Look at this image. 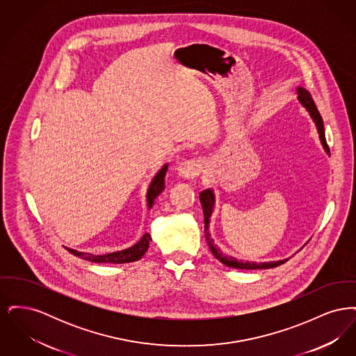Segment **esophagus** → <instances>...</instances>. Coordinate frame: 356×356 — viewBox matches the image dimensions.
Returning <instances> with one entry per match:
<instances>
[{
	"instance_id": "obj_1",
	"label": "esophagus",
	"mask_w": 356,
	"mask_h": 356,
	"mask_svg": "<svg viewBox=\"0 0 356 356\" xmlns=\"http://www.w3.org/2000/svg\"><path fill=\"white\" fill-rule=\"evenodd\" d=\"M177 170H179V175L184 179H195L202 172V163L199 160L191 159V160H186L184 163H181Z\"/></svg>"
}]
</instances>
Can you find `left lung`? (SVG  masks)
<instances>
[{
  "instance_id": "obj_1",
  "label": "left lung",
  "mask_w": 356,
  "mask_h": 356,
  "mask_svg": "<svg viewBox=\"0 0 356 356\" xmlns=\"http://www.w3.org/2000/svg\"><path fill=\"white\" fill-rule=\"evenodd\" d=\"M298 92H299V96H298L299 102L305 105V109L309 112L311 118L314 119L316 127H318V132H319V136H321L324 149L330 153V148H328V144L325 141V135H324V125H323L322 116H321L315 102L312 100V96L309 95L308 90H305V88H298ZM200 203H202V207H203L204 236H205V240H207L212 254H215L216 259H219L224 266L231 267V268H238V270H267V268H273V267H277L280 264H284L287 261V260H279V261H270V263H260L259 264V263H250V261H240V260H236L235 257L222 254L220 250L213 244L212 238L209 237V234H208L209 216L212 213V208H213V203H215V197H213V193H212L211 189H205V191L200 193Z\"/></svg>"
}]
</instances>
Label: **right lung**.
I'll use <instances>...</instances> for the list:
<instances>
[{"mask_svg": "<svg viewBox=\"0 0 356 356\" xmlns=\"http://www.w3.org/2000/svg\"><path fill=\"white\" fill-rule=\"evenodd\" d=\"M167 168L168 165H164L161 170L154 176L152 180V184L149 186L148 193H147V200H148V207L151 208L152 204L154 203V199L164 191L165 188V173H167ZM151 235L145 234L144 236L140 238L138 243H136L134 247L124 250V251H119V252H112V254H86V252H79L74 250L67 248L65 250L69 251L70 254L85 259L88 261H93V263H115V264H122V263H131V261H136L138 259H141V256L147 252L149 241H151Z\"/></svg>", "mask_w": 356, "mask_h": 356, "instance_id": "add662e5", "label": "right lung"}]
</instances>
